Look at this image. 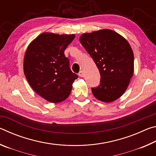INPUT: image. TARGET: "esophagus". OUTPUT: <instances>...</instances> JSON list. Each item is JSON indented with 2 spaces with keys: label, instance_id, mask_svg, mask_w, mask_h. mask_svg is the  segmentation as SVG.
I'll list each match as a JSON object with an SVG mask.
<instances>
[{
  "label": "esophagus",
  "instance_id": "esophagus-1",
  "mask_svg": "<svg viewBox=\"0 0 156 156\" xmlns=\"http://www.w3.org/2000/svg\"><path fill=\"white\" fill-rule=\"evenodd\" d=\"M78 76H80V77H83V76H84V72H83V71H80V72L78 73Z\"/></svg>",
  "mask_w": 156,
  "mask_h": 156
}]
</instances>
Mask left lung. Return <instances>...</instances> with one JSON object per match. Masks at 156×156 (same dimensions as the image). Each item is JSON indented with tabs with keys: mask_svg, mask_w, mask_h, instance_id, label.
Wrapping results in <instances>:
<instances>
[{
	"mask_svg": "<svg viewBox=\"0 0 156 156\" xmlns=\"http://www.w3.org/2000/svg\"><path fill=\"white\" fill-rule=\"evenodd\" d=\"M80 42L100 73V85L91 89L94 97L106 103L115 101L125 93L133 74L130 44L120 34L108 29L82 34Z\"/></svg>",
	"mask_w": 156,
	"mask_h": 156,
	"instance_id": "1",
	"label": "left lung"
}]
</instances>
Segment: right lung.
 <instances>
[{"mask_svg": "<svg viewBox=\"0 0 156 156\" xmlns=\"http://www.w3.org/2000/svg\"><path fill=\"white\" fill-rule=\"evenodd\" d=\"M74 34L44 32L31 42L23 60V71L31 87L51 103H58L71 94L78 76L69 68L64 51Z\"/></svg>", "mask_w": 156, "mask_h": 156, "instance_id": "1", "label": "right lung"}]
</instances>
